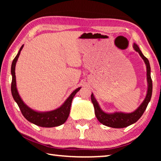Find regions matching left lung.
<instances>
[{"label":"left lung","instance_id":"1","mask_svg":"<svg viewBox=\"0 0 161 161\" xmlns=\"http://www.w3.org/2000/svg\"><path fill=\"white\" fill-rule=\"evenodd\" d=\"M134 50L139 53L141 58L143 59L144 62L146 65L147 70V81H148V90H147L146 97L142 103L138 107L136 111L131 113H123V112H114L112 114H107L103 111L99 107V103L97 102L96 99L94 97L93 93L91 95V100L93 103L94 107V112L97 118L101 124L104 126H107L115 129L119 128L127 127L133 124L136 123L139 119L141 116L143 115L144 111L146 109L147 106L151 99L152 90H153V84L151 77V67H150L149 61L143 53H141L138 46L134 43L133 45Z\"/></svg>","mask_w":161,"mask_h":161}]
</instances>
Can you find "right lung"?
Here are the masks:
<instances>
[{
	"instance_id": "obj_1",
	"label": "right lung",
	"mask_w": 161,
	"mask_h": 161,
	"mask_svg": "<svg viewBox=\"0 0 161 161\" xmlns=\"http://www.w3.org/2000/svg\"><path fill=\"white\" fill-rule=\"evenodd\" d=\"M23 47L22 45L18 53L17 54L14 59L13 60L11 65V75H12V82H11V93L13 97L15 102L17 103L19 108L22 112L23 116L28 120V121L34 124L37 126L41 127H54L58 126L63 124L67 121L68 116L69 115L70 107L72 104L73 98L77 92L80 90L81 87H79L77 89L70 94V96L67 98L64 103L60 107L57 108L55 110L47 111V112H38V111H34L30 107H28L19 95L17 87H16V80H15V64L17 62L19 55L20 54V51Z\"/></svg>"
}]
</instances>
